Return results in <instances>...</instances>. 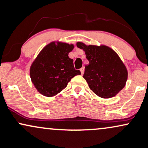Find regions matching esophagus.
I'll return each mask as SVG.
<instances>
[{
    "label": "esophagus",
    "mask_w": 148,
    "mask_h": 148,
    "mask_svg": "<svg viewBox=\"0 0 148 148\" xmlns=\"http://www.w3.org/2000/svg\"><path fill=\"white\" fill-rule=\"evenodd\" d=\"M84 68L82 67L80 69V72H81V74L83 75V73H84Z\"/></svg>",
    "instance_id": "obj_1"
}]
</instances>
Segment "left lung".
Returning a JSON list of instances; mask_svg holds the SVG:
<instances>
[{"instance_id":"left-lung-1","label":"left lung","mask_w":148,"mask_h":148,"mask_svg":"<svg viewBox=\"0 0 148 148\" xmlns=\"http://www.w3.org/2000/svg\"><path fill=\"white\" fill-rule=\"evenodd\" d=\"M77 46L84 50L89 62L85 66L83 77L90 89L102 98L115 96L127 79V71L119 55L105 46H86L77 42Z\"/></svg>"}]
</instances>
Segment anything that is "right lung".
<instances>
[{
  "mask_svg": "<svg viewBox=\"0 0 148 148\" xmlns=\"http://www.w3.org/2000/svg\"><path fill=\"white\" fill-rule=\"evenodd\" d=\"M73 45L65 43H50L47 45L30 67L31 79L37 91L47 97H52L66 87L71 78L80 75L75 70L73 60L69 53Z\"/></svg>",
  "mask_w": 148,
  "mask_h": 148,
  "instance_id": "obj_1",
  "label": "right lung"
}]
</instances>
